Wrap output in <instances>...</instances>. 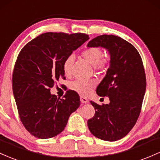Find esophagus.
Returning <instances> with one entry per match:
<instances>
[{"mask_svg": "<svg viewBox=\"0 0 160 160\" xmlns=\"http://www.w3.org/2000/svg\"><path fill=\"white\" fill-rule=\"evenodd\" d=\"M80 100H81V102H82V103H88V100L87 98H85V97H83V96L80 97Z\"/></svg>", "mask_w": 160, "mask_h": 160, "instance_id": "esophagus-1", "label": "esophagus"}]
</instances>
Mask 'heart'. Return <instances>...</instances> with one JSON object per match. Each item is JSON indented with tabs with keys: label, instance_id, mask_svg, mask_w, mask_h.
<instances>
[{
	"label": "heart",
	"instance_id": "1",
	"mask_svg": "<svg viewBox=\"0 0 160 160\" xmlns=\"http://www.w3.org/2000/svg\"><path fill=\"white\" fill-rule=\"evenodd\" d=\"M82 57L84 60L93 65L97 70L105 69L109 62L108 56H103V51L98 47H91L86 48L82 51ZM73 59L72 56L68 57L62 63V70L66 75H69L72 72ZM96 85V82L93 79H77L71 83V88L82 95H88L92 91L93 88Z\"/></svg>",
	"mask_w": 160,
	"mask_h": 160
}]
</instances>
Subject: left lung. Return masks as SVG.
<instances>
[{
    "label": "left lung",
    "mask_w": 160,
    "mask_h": 160,
    "mask_svg": "<svg viewBox=\"0 0 160 160\" xmlns=\"http://www.w3.org/2000/svg\"><path fill=\"white\" fill-rule=\"evenodd\" d=\"M87 47L105 48L110 56L109 67L96 90L100 97H108L109 103L91 101L95 114L88 120V126L95 137L118 141L132 130L141 112L146 91L142 60L132 44L116 35H100Z\"/></svg>",
    "instance_id": "obj_1"
}]
</instances>
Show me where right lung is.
<instances>
[{
    "mask_svg": "<svg viewBox=\"0 0 160 160\" xmlns=\"http://www.w3.org/2000/svg\"><path fill=\"white\" fill-rule=\"evenodd\" d=\"M88 39L83 33L47 32L19 52L12 73V92L21 122L35 138L48 139L60 134L80 106L75 91H67L61 99L51 94L50 88L60 78L65 79L64 60Z\"/></svg>",
    "mask_w": 160,
    "mask_h": 160,
    "instance_id": "1",
    "label": "right lung"
}]
</instances>
